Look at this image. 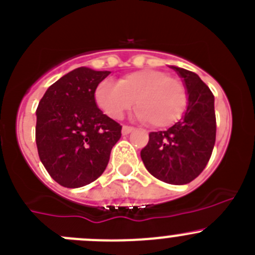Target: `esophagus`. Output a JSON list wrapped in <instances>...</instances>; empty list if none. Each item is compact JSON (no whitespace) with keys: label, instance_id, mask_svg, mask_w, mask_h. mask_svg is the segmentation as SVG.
<instances>
[{"label":"esophagus","instance_id":"34e87169","mask_svg":"<svg viewBox=\"0 0 255 255\" xmlns=\"http://www.w3.org/2000/svg\"><path fill=\"white\" fill-rule=\"evenodd\" d=\"M132 130H134V128L130 127V126H123V127H122V133L125 135L128 134V133H130Z\"/></svg>","mask_w":255,"mask_h":255}]
</instances>
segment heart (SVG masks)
Listing matches in <instances>:
<instances>
[{
	"label": "heart",
	"instance_id": "b5f03b06",
	"mask_svg": "<svg viewBox=\"0 0 255 255\" xmlns=\"http://www.w3.org/2000/svg\"><path fill=\"white\" fill-rule=\"evenodd\" d=\"M94 99L99 109L113 120H121L134 104L139 120L162 129L181 120L189 93L178 78L156 69H143L126 74L118 83L101 82L95 88Z\"/></svg>",
	"mask_w": 255,
	"mask_h": 255
}]
</instances>
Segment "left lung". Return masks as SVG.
I'll use <instances>...</instances> for the list:
<instances>
[{"label": "left lung", "mask_w": 255, "mask_h": 255, "mask_svg": "<svg viewBox=\"0 0 255 255\" xmlns=\"http://www.w3.org/2000/svg\"><path fill=\"white\" fill-rule=\"evenodd\" d=\"M184 78L189 104L184 117L166 130L149 133L141 151L148 172L163 182L185 185L203 172L216 138L214 94L194 71L172 66Z\"/></svg>", "instance_id": "obj_1"}]
</instances>
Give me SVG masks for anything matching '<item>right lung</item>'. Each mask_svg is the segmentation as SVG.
Returning <instances> with one entry per match:
<instances>
[{"label": "right lung", "instance_id": "1", "mask_svg": "<svg viewBox=\"0 0 255 255\" xmlns=\"http://www.w3.org/2000/svg\"><path fill=\"white\" fill-rule=\"evenodd\" d=\"M111 71L78 68L50 85L36 109V146L59 185L77 189L106 170L122 126L97 107L95 88Z\"/></svg>", "mask_w": 255, "mask_h": 255}]
</instances>
